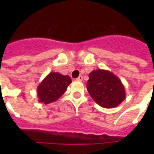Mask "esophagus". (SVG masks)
I'll use <instances>...</instances> for the list:
<instances>
[{"label":"esophagus","mask_w":154,"mask_h":154,"mask_svg":"<svg viewBox=\"0 0 154 154\" xmlns=\"http://www.w3.org/2000/svg\"><path fill=\"white\" fill-rule=\"evenodd\" d=\"M82 80H83V77H82V76H79V77L77 78V81H79V82H82Z\"/></svg>","instance_id":"esophagus-1"}]
</instances>
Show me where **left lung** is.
<instances>
[{"mask_svg": "<svg viewBox=\"0 0 154 154\" xmlns=\"http://www.w3.org/2000/svg\"><path fill=\"white\" fill-rule=\"evenodd\" d=\"M86 87L95 102L106 109L117 107L126 97L122 81L109 70L92 71L89 74Z\"/></svg>", "mask_w": 154, "mask_h": 154, "instance_id": "obj_1", "label": "left lung"}]
</instances>
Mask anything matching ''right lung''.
<instances>
[{
	"instance_id": "1",
	"label": "right lung",
	"mask_w": 154,
	"mask_h": 154,
	"mask_svg": "<svg viewBox=\"0 0 154 154\" xmlns=\"http://www.w3.org/2000/svg\"><path fill=\"white\" fill-rule=\"evenodd\" d=\"M72 80L68 75L64 76L59 72H49L37 86L38 101L45 105L54 102L65 94Z\"/></svg>"
}]
</instances>
